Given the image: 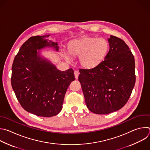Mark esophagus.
Returning <instances> with one entry per match:
<instances>
[{
	"label": "esophagus",
	"mask_w": 150,
	"mask_h": 150,
	"mask_svg": "<svg viewBox=\"0 0 150 150\" xmlns=\"http://www.w3.org/2000/svg\"><path fill=\"white\" fill-rule=\"evenodd\" d=\"M79 72L78 71H74V75H75V77L76 79H78V76H79Z\"/></svg>",
	"instance_id": "1"
}]
</instances>
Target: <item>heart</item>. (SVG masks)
Here are the masks:
<instances>
[{
	"mask_svg": "<svg viewBox=\"0 0 150 150\" xmlns=\"http://www.w3.org/2000/svg\"><path fill=\"white\" fill-rule=\"evenodd\" d=\"M109 50L107 40L102 38L85 36L75 39L68 44V53L64 55L68 61L72 57H79V62L86 69H92L105 59Z\"/></svg>",
	"mask_w": 150,
	"mask_h": 150,
	"instance_id": "b5f03b06",
	"label": "heart"
}]
</instances>
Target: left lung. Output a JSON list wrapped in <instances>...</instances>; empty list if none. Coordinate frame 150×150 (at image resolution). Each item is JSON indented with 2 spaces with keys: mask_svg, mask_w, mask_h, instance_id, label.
<instances>
[{
  "mask_svg": "<svg viewBox=\"0 0 150 150\" xmlns=\"http://www.w3.org/2000/svg\"><path fill=\"white\" fill-rule=\"evenodd\" d=\"M110 50L100 64L80 69L78 77L87 108L96 114H108L127 103L135 83L134 57L121 39L111 35Z\"/></svg>",
  "mask_w": 150,
  "mask_h": 150,
  "instance_id": "left-lung-1",
  "label": "left lung"
}]
</instances>
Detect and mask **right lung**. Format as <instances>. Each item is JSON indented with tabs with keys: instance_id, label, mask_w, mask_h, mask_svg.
Wrapping results in <instances>:
<instances>
[{
	"instance_id": "right-lung-1",
	"label": "right lung",
	"mask_w": 150,
	"mask_h": 150,
	"mask_svg": "<svg viewBox=\"0 0 150 150\" xmlns=\"http://www.w3.org/2000/svg\"><path fill=\"white\" fill-rule=\"evenodd\" d=\"M42 36H32L21 47L12 67L11 83L15 95L23 108L39 117H51L59 113L65 93L75 80L70 68L59 71L39 50L52 47L59 51L57 42Z\"/></svg>"
}]
</instances>
